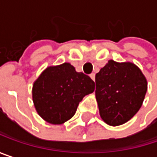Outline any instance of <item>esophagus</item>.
<instances>
[{"mask_svg":"<svg viewBox=\"0 0 157 157\" xmlns=\"http://www.w3.org/2000/svg\"><path fill=\"white\" fill-rule=\"evenodd\" d=\"M90 77L94 81V80H95V75H94V74H91V75H90Z\"/></svg>","mask_w":157,"mask_h":157,"instance_id":"34e87169","label":"esophagus"}]
</instances>
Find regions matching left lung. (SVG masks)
<instances>
[{
    "label": "left lung",
    "mask_w": 157,
    "mask_h": 157,
    "mask_svg": "<svg viewBox=\"0 0 157 157\" xmlns=\"http://www.w3.org/2000/svg\"><path fill=\"white\" fill-rule=\"evenodd\" d=\"M95 84L100 116L112 126L129 121L139 111L147 91L141 70L129 62L108 61L96 74Z\"/></svg>",
    "instance_id": "obj_1"
}]
</instances>
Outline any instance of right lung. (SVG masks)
Masks as SVG:
<instances>
[{
	"label": "right lung",
	"instance_id": "add662e5",
	"mask_svg": "<svg viewBox=\"0 0 157 157\" xmlns=\"http://www.w3.org/2000/svg\"><path fill=\"white\" fill-rule=\"evenodd\" d=\"M94 91V82L69 63L47 67L33 82V101L38 114L52 124L71 119L82 98Z\"/></svg>",
	"mask_w": 157,
	"mask_h": 157
}]
</instances>
